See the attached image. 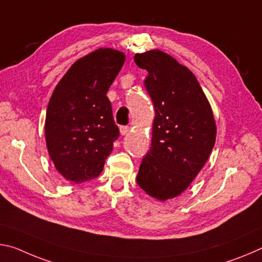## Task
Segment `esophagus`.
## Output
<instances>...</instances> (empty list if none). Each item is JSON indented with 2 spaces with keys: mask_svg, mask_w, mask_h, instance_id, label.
I'll return each mask as SVG.
<instances>
[{
  "mask_svg": "<svg viewBox=\"0 0 262 262\" xmlns=\"http://www.w3.org/2000/svg\"><path fill=\"white\" fill-rule=\"evenodd\" d=\"M119 132H121L122 136H125V135L128 134V132H130V127H128V126H121V128H119Z\"/></svg>",
  "mask_w": 262,
  "mask_h": 262,
  "instance_id": "esophagus-1",
  "label": "esophagus"
}]
</instances>
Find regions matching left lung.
Masks as SVG:
<instances>
[{"label":"left lung","instance_id":"1","mask_svg":"<svg viewBox=\"0 0 262 262\" xmlns=\"http://www.w3.org/2000/svg\"><path fill=\"white\" fill-rule=\"evenodd\" d=\"M135 62L148 72L145 88L156 110L151 149L137 182L153 199L170 200L190 186L209 159L215 117L196 76L169 54L149 50L137 53Z\"/></svg>","mask_w":262,"mask_h":262}]
</instances>
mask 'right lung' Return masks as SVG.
<instances>
[{"instance_id":"add662e5","label":"right lung","mask_w":262,"mask_h":262,"mask_svg":"<svg viewBox=\"0 0 262 262\" xmlns=\"http://www.w3.org/2000/svg\"><path fill=\"white\" fill-rule=\"evenodd\" d=\"M124 61L122 51L95 50L73 63L50 98L46 147L67 181L81 183L98 177L113 152L119 130L106 92Z\"/></svg>"}]
</instances>
